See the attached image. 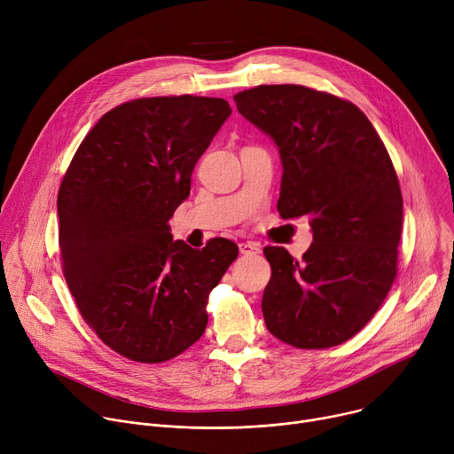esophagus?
I'll list each match as a JSON object with an SVG mask.
<instances>
[{
	"mask_svg": "<svg viewBox=\"0 0 454 454\" xmlns=\"http://www.w3.org/2000/svg\"><path fill=\"white\" fill-rule=\"evenodd\" d=\"M239 251L242 254H256V253H261V246L254 244V242H240Z\"/></svg>",
	"mask_w": 454,
	"mask_h": 454,
	"instance_id": "esophagus-1",
	"label": "esophagus"
}]
</instances>
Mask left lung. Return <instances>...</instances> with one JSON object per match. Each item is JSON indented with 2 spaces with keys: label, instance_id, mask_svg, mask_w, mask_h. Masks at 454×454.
Returning a JSON list of instances; mask_svg holds the SVG:
<instances>
[{
  "label": "left lung",
  "instance_id": "left-lung-1",
  "mask_svg": "<svg viewBox=\"0 0 454 454\" xmlns=\"http://www.w3.org/2000/svg\"><path fill=\"white\" fill-rule=\"evenodd\" d=\"M239 113L273 138L284 174L278 212L307 217L301 261L268 246V331L296 348H329L356 336L397 275L403 196L394 163L366 114L348 100L296 84L233 97Z\"/></svg>",
  "mask_w": 454,
  "mask_h": 454
}]
</instances>
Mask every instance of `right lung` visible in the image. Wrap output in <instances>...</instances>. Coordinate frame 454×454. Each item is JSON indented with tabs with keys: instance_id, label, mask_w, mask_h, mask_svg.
Wrapping results in <instances>:
<instances>
[{
	"instance_id": "1",
	"label": "right lung",
	"mask_w": 454,
	"mask_h": 454,
	"mask_svg": "<svg viewBox=\"0 0 454 454\" xmlns=\"http://www.w3.org/2000/svg\"><path fill=\"white\" fill-rule=\"evenodd\" d=\"M231 114L224 98L149 97L107 111L59 188L62 273L79 312L120 356L163 363L196 343L210 291L239 254L212 239L172 240L168 221Z\"/></svg>"
}]
</instances>
